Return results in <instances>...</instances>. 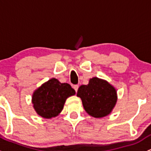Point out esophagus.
<instances>
[{
	"label": "esophagus",
	"mask_w": 151,
	"mask_h": 151,
	"mask_svg": "<svg viewBox=\"0 0 151 151\" xmlns=\"http://www.w3.org/2000/svg\"><path fill=\"white\" fill-rule=\"evenodd\" d=\"M73 88H74V91H75L76 92H77V90H78L79 86H78V85H74V86H73Z\"/></svg>",
	"instance_id": "34e87169"
}]
</instances>
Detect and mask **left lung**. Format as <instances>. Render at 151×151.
Returning <instances> with one entry per match:
<instances>
[{"instance_id":"8db88e82","label":"left lung","mask_w":151,"mask_h":151,"mask_svg":"<svg viewBox=\"0 0 151 151\" xmlns=\"http://www.w3.org/2000/svg\"><path fill=\"white\" fill-rule=\"evenodd\" d=\"M87 113L94 118H103L112 112L117 101V92L113 86L101 79L93 77L88 85L77 91Z\"/></svg>"}]
</instances>
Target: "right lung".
I'll list each match as a JSON object with an SVG mask.
<instances>
[{"mask_svg": "<svg viewBox=\"0 0 151 151\" xmlns=\"http://www.w3.org/2000/svg\"><path fill=\"white\" fill-rule=\"evenodd\" d=\"M74 94L75 91L69 84L52 78L34 91L32 103L38 115L51 118L61 112L66 99Z\"/></svg>", "mask_w": 151, "mask_h": 151, "instance_id": "add662e5", "label": "right lung"}]
</instances>
